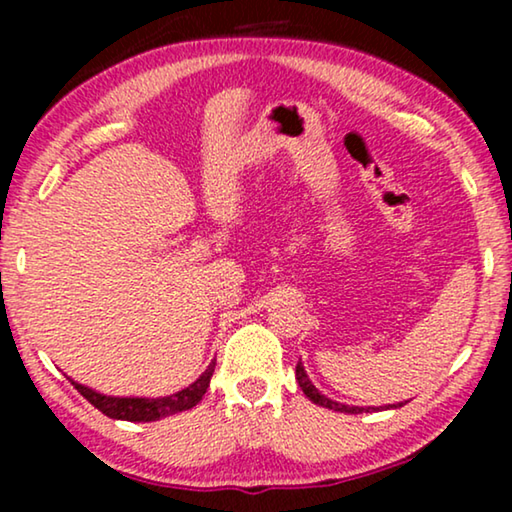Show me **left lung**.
<instances>
[{
    "label": "left lung",
    "instance_id": "8db88e82",
    "mask_svg": "<svg viewBox=\"0 0 512 512\" xmlns=\"http://www.w3.org/2000/svg\"><path fill=\"white\" fill-rule=\"evenodd\" d=\"M296 380L300 384V389H303V394L310 398L312 403L321 405V408H328V410H335V412H347V415H361V412H370V410H382V408H359V405H345V403H338V401H331V398L321 394V391L314 387L310 382V377H307L303 363L298 361L296 366ZM405 403H396V405H384V410H391V408H401Z\"/></svg>",
    "mask_w": 512,
    "mask_h": 512
}]
</instances>
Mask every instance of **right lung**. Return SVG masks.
Returning a JSON list of instances; mask_svg holds the SVG:
<instances>
[{"instance_id": "obj_1", "label": "right lung", "mask_w": 512, "mask_h": 512, "mask_svg": "<svg viewBox=\"0 0 512 512\" xmlns=\"http://www.w3.org/2000/svg\"><path fill=\"white\" fill-rule=\"evenodd\" d=\"M216 359L209 363L205 373H202L193 384L186 389L177 391V394L160 396V398H121V396H104L100 391L83 387L79 382H72L74 389L86 398L90 405H95L102 415L111 419H123V422H158V419L177 415V412L191 410L202 401L205 391L209 387V380L214 375Z\"/></svg>"}]
</instances>
